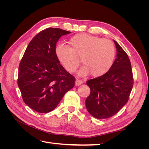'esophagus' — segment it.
<instances>
[{"mask_svg": "<svg viewBox=\"0 0 149 149\" xmlns=\"http://www.w3.org/2000/svg\"><path fill=\"white\" fill-rule=\"evenodd\" d=\"M82 83H83L82 80L79 79H76V81H75V84H76V86H79V85L81 84Z\"/></svg>", "mask_w": 149, "mask_h": 149, "instance_id": "obj_1", "label": "esophagus"}]
</instances>
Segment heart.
Wrapping results in <instances>:
<instances>
[{
	"label": "heart",
	"instance_id": "obj_1",
	"mask_svg": "<svg viewBox=\"0 0 149 149\" xmlns=\"http://www.w3.org/2000/svg\"><path fill=\"white\" fill-rule=\"evenodd\" d=\"M70 47L60 45L55 48L56 57L71 73L78 70L79 58L84 65L79 75L90 73L94 77L106 74L110 70L115 58L114 43L108 39H102L86 33L77 34L69 40Z\"/></svg>",
	"mask_w": 149,
	"mask_h": 149
}]
</instances>
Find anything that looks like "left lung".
Instances as JSON below:
<instances>
[{"instance_id":"obj_1","label":"left lung","mask_w":149,"mask_h":149,"mask_svg":"<svg viewBox=\"0 0 149 149\" xmlns=\"http://www.w3.org/2000/svg\"><path fill=\"white\" fill-rule=\"evenodd\" d=\"M117 56L110 70L88 80L91 89L85 104L89 113L99 119L113 116L127 102L134 84L131 63L127 54L114 40Z\"/></svg>"}]
</instances>
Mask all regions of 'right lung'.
Returning <instances> with one entry per match:
<instances>
[{
	"label": "right lung",
	"mask_w": 149,
	"mask_h": 149,
	"mask_svg": "<svg viewBox=\"0 0 149 149\" xmlns=\"http://www.w3.org/2000/svg\"><path fill=\"white\" fill-rule=\"evenodd\" d=\"M70 33L57 28L41 31L31 40L20 61L17 83L22 99L40 113L55 109L75 85V78L60 65L55 53L58 40Z\"/></svg>",
	"instance_id": "obj_1"
}]
</instances>
